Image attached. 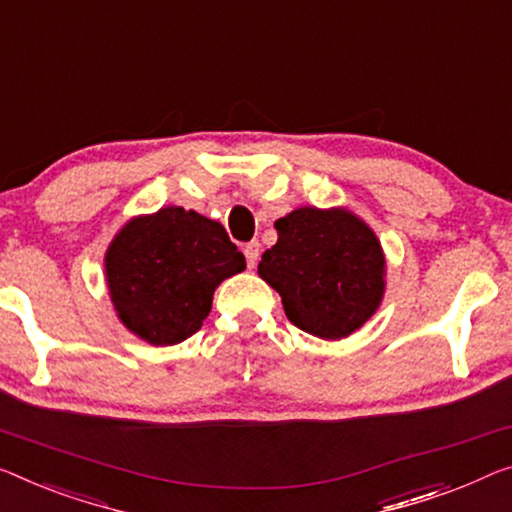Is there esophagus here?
<instances>
[{"label": "esophagus", "mask_w": 512, "mask_h": 512, "mask_svg": "<svg viewBox=\"0 0 512 512\" xmlns=\"http://www.w3.org/2000/svg\"><path fill=\"white\" fill-rule=\"evenodd\" d=\"M243 255H246V262H248L250 269H253V266H257V259H259V243L257 241L246 243V248H243Z\"/></svg>", "instance_id": "obj_1"}]
</instances>
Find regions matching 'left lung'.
Masks as SVG:
<instances>
[{
	"instance_id": "1",
	"label": "left lung",
	"mask_w": 512,
	"mask_h": 512,
	"mask_svg": "<svg viewBox=\"0 0 512 512\" xmlns=\"http://www.w3.org/2000/svg\"><path fill=\"white\" fill-rule=\"evenodd\" d=\"M278 243L259 262L285 315L301 331L340 340L368 322L384 296L375 232L345 209L301 207L276 220Z\"/></svg>"
}]
</instances>
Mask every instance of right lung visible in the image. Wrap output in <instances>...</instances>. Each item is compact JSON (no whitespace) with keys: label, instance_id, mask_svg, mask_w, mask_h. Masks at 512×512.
<instances>
[{"label":"right lung","instance_id":"1","mask_svg":"<svg viewBox=\"0 0 512 512\" xmlns=\"http://www.w3.org/2000/svg\"><path fill=\"white\" fill-rule=\"evenodd\" d=\"M246 269L225 227L181 207L128 223L105 255L119 319L151 345H177L200 331L213 292Z\"/></svg>","mask_w":512,"mask_h":512}]
</instances>
